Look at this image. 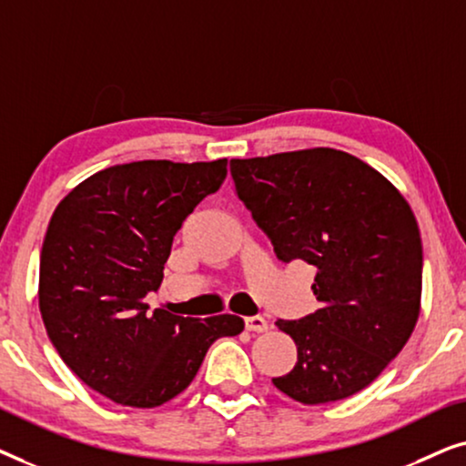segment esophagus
I'll return each instance as SVG.
<instances>
[{"label": "esophagus", "instance_id": "obj_1", "mask_svg": "<svg viewBox=\"0 0 466 466\" xmlns=\"http://www.w3.org/2000/svg\"><path fill=\"white\" fill-rule=\"evenodd\" d=\"M246 329L252 330V333H265V330H269V322L263 316H248Z\"/></svg>", "mask_w": 466, "mask_h": 466}]
</instances>
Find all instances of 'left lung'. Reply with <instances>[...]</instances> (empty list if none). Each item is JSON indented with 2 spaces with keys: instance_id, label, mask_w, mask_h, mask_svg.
I'll return each mask as SVG.
<instances>
[{
  "instance_id": "1",
  "label": "left lung",
  "mask_w": 466,
  "mask_h": 466,
  "mask_svg": "<svg viewBox=\"0 0 466 466\" xmlns=\"http://www.w3.org/2000/svg\"><path fill=\"white\" fill-rule=\"evenodd\" d=\"M235 193L284 263L316 267L320 309L278 320L297 365L273 386L303 405L367 388L413 333L422 239L410 203L380 171L335 148L233 158Z\"/></svg>"
}]
</instances>
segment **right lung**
I'll use <instances>...</instances> for the list:
<instances>
[{"label":"right lung","instance_id":"1","mask_svg":"<svg viewBox=\"0 0 466 466\" xmlns=\"http://www.w3.org/2000/svg\"><path fill=\"white\" fill-rule=\"evenodd\" d=\"M225 177L227 158L114 165L80 182L48 222L37 290L44 327L63 362L114 403H167L216 339L244 330L233 314L199 320L144 303L163 282L184 218Z\"/></svg>","mask_w":466,"mask_h":466}]
</instances>
